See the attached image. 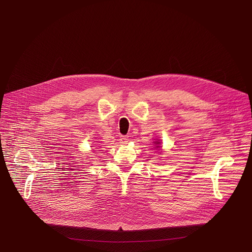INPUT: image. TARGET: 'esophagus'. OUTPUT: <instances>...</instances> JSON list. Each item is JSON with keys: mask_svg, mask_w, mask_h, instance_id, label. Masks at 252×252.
Wrapping results in <instances>:
<instances>
[{"mask_svg": "<svg viewBox=\"0 0 252 252\" xmlns=\"http://www.w3.org/2000/svg\"><path fill=\"white\" fill-rule=\"evenodd\" d=\"M128 141V137L127 136H122L121 138H119V142H121L122 144H126Z\"/></svg>", "mask_w": 252, "mask_h": 252, "instance_id": "esophagus-1", "label": "esophagus"}]
</instances>
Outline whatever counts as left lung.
Listing matches in <instances>:
<instances>
[{
    "label": "left lung",
    "instance_id": "left-lung-1",
    "mask_svg": "<svg viewBox=\"0 0 252 252\" xmlns=\"http://www.w3.org/2000/svg\"><path fill=\"white\" fill-rule=\"evenodd\" d=\"M156 144H159V142H157V143H156ZM156 147H159V146H156Z\"/></svg>",
    "mask_w": 252,
    "mask_h": 252
}]
</instances>
